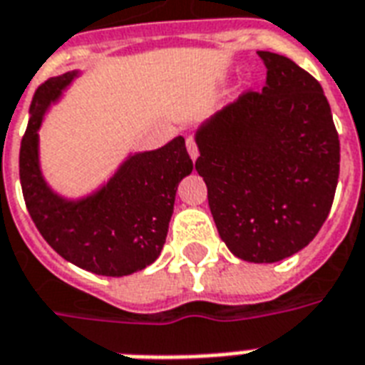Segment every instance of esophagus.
I'll use <instances>...</instances> for the list:
<instances>
[{"label":"esophagus","mask_w":365,"mask_h":365,"mask_svg":"<svg viewBox=\"0 0 365 365\" xmlns=\"http://www.w3.org/2000/svg\"><path fill=\"white\" fill-rule=\"evenodd\" d=\"M185 147H187V153H189V157L197 158L199 157V147H197V141H195L193 138H187L185 139Z\"/></svg>","instance_id":"1"}]
</instances>
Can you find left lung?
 Returning a JSON list of instances; mask_svg holds the SVG:
<instances>
[{
    "instance_id": "obj_1",
    "label": "left lung",
    "mask_w": 365,
    "mask_h": 365,
    "mask_svg": "<svg viewBox=\"0 0 365 365\" xmlns=\"http://www.w3.org/2000/svg\"><path fill=\"white\" fill-rule=\"evenodd\" d=\"M262 91H245L197 132L195 168L222 241L247 262H279L324 226L341 147L331 107L312 74L258 51Z\"/></svg>"
}]
</instances>
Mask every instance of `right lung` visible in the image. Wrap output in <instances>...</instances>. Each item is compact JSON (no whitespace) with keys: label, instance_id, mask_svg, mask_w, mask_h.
<instances>
[{"label":"right lung","instance_id":"add662e5","mask_svg":"<svg viewBox=\"0 0 365 365\" xmlns=\"http://www.w3.org/2000/svg\"><path fill=\"white\" fill-rule=\"evenodd\" d=\"M76 72L51 78L36 90L21 141L19 174L30 218L55 252L91 274L122 277L147 268L168 233L178 183L193 170L185 139L133 155L115 178L88 199L71 202L47 187L38 164L43 113Z\"/></svg>","mask_w":365,"mask_h":365}]
</instances>
